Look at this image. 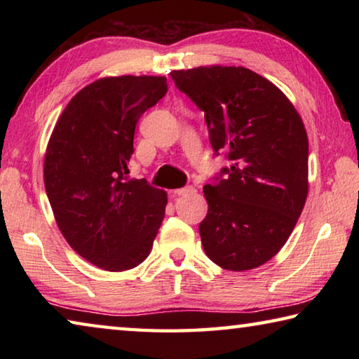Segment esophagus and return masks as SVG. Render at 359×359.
I'll list each match as a JSON object with an SVG mask.
<instances>
[{
  "label": "esophagus",
  "instance_id": "esophagus-1",
  "mask_svg": "<svg viewBox=\"0 0 359 359\" xmlns=\"http://www.w3.org/2000/svg\"><path fill=\"white\" fill-rule=\"evenodd\" d=\"M172 193H174V194H177V196H184V194L194 193V187L188 185V187H184V188H177V190H174Z\"/></svg>",
  "mask_w": 359,
  "mask_h": 359
}]
</instances>
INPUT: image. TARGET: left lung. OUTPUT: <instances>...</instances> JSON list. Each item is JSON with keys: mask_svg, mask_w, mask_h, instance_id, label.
Here are the masks:
<instances>
[{"mask_svg": "<svg viewBox=\"0 0 359 359\" xmlns=\"http://www.w3.org/2000/svg\"><path fill=\"white\" fill-rule=\"evenodd\" d=\"M171 76L201 111L217 154L233 161L204 190V252L223 269L248 271L280 252L309 193L307 131L291 101L244 66H199Z\"/></svg>", "mask_w": 359, "mask_h": 359, "instance_id": "1", "label": "left lung"}]
</instances>
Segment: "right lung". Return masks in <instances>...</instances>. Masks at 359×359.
I'll return each mask as SVG.
<instances>
[{
    "mask_svg": "<svg viewBox=\"0 0 359 359\" xmlns=\"http://www.w3.org/2000/svg\"><path fill=\"white\" fill-rule=\"evenodd\" d=\"M168 93L163 76H115L88 83L60 115L44 156V185L68 244L104 271L149 257L168 194L128 179L141 115Z\"/></svg>",
    "mask_w": 359,
    "mask_h": 359,
    "instance_id": "right-lung-1",
    "label": "right lung"
}]
</instances>
